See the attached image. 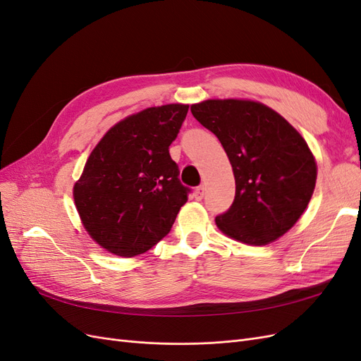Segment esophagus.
<instances>
[{"instance_id": "34e87169", "label": "esophagus", "mask_w": 361, "mask_h": 361, "mask_svg": "<svg viewBox=\"0 0 361 361\" xmlns=\"http://www.w3.org/2000/svg\"><path fill=\"white\" fill-rule=\"evenodd\" d=\"M204 192H206L204 187H203V185H200V187L195 188V191H194V197L197 199V200H202V199L204 197Z\"/></svg>"}]
</instances>
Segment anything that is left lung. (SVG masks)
<instances>
[{
  "instance_id": "obj_1",
  "label": "left lung",
  "mask_w": 361,
  "mask_h": 361,
  "mask_svg": "<svg viewBox=\"0 0 361 361\" xmlns=\"http://www.w3.org/2000/svg\"><path fill=\"white\" fill-rule=\"evenodd\" d=\"M220 140L235 174V200L218 228L250 245L285 235L307 207L316 162L305 140L279 113L253 101L211 99L191 106Z\"/></svg>"
}]
</instances>
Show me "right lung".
<instances>
[{"instance_id": "add662e5", "label": "right lung", "mask_w": 361, "mask_h": 361, "mask_svg": "<svg viewBox=\"0 0 361 361\" xmlns=\"http://www.w3.org/2000/svg\"><path fill=\"white\" fill-rule=\"evenodd\" d=\"M188 105L147 108L113 126L93 149L73 199L85 231L113 255L133 257L171 231L191 190L169 147Z\"/></svg>"}]
</instances>
